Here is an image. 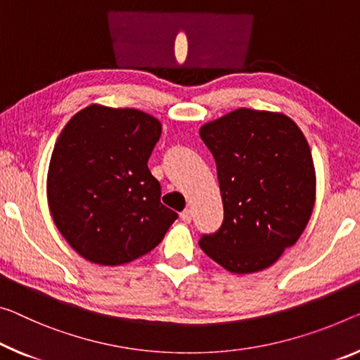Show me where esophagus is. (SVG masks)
<instances>
[{
  "label": "esophagus",
  "instance_id": "34e87169",
  "mask_svg": "<svg viewBox=\"0 0 360 360\" xmlns=\"http://www.w3.org/2000/svg\"><path fill=\"white\" fill-rule=\"evenodd\" d=\"M180 217H181V220H184L185 224H190V222H191V219H193V212H191V209H185V211L180 214Z\"/></svg>",
  "mask_w": 360,
  "mask_h": 360
}]
</instances>
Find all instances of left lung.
I'll list each match as a JSON object with an SVG mask.
<instances>
[{
  "label": "left lung",
  "instance_id": "obj_1",
  "mask_svg": "<svg viewBox=\"0 0 360 360\" xmlns=\"http://www.w3.org/2000/svg\"><path fill=\"white\" fill-rule=\"evenodd\" d=\"M217 165L224 222L201 250L233 274L276 262L311 219L315 170L306 136L278 112L236 109L199 130Z\"/></svg>",
  "mask_w": 360,
  "mask_h": 360
}]
</instances>
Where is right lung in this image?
Here are the masks:
<instances>
[{
	"label": "right lung",
	"mask_w": 360,
	"mask_h": 360,
	"mask_svg": "<svg viewBox=\"0 0 360 360\" xmlns=\"http://www.w3.org/2000/svg\"><path fill=\"white\" fill-rule=\"evenodd\" d=\"M161 130L158 119L138 109L91 104L60 131L48 170L49 211L86 261H135L179 217L161 202V185L148 169Z\"/></svg>",
	"instance_id": "add662e5"
}]
</instances>
